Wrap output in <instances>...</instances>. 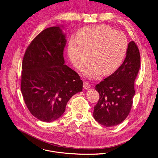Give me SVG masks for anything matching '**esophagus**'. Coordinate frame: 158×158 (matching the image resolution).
<instances>
[{
    "label": "esophagus",
    "mask_w": 158,
    "mask_h": 158,
    "mask_svg": "<svg viewBox=\"0 0 158 158\" xmlns=\"http://www.w3.org/2000/svg\"><path fill=\"white\" fill-rule=\"evenodd\" d=\"M90 87H91V85H90V84L89 83L86 82V81L83 83V89H84L88 90V89H89L90 88Z\"/></svg>",
    "instance_id": "obj_1"
}]
</instances>
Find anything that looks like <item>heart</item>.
<instances>
[{
  "instance_id": "obj_1",
  "label": "heart",
  "mask_w": 158,
  "mask_h": 158,
  "mask_svg": "<svg viewBox=\"0 0 158 158\" xmlns=\"http://www.w3.org/2000/svg\"><path fill=\"white\" fill-rule=\"evenodd\" d=\"M68 46L70 61L81 69L89 61L92 62L83 70L86 76L98 78L102 72L109 75L120 66L126 56L128 41L126 35L115 31L109 26L98 25L82 28Z\"/></svg>"
}]
</instances>
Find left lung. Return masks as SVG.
<instances>
[{"label": "left lung", "instance_id": "1", "mask_svg": "<svg viewBox=\"0 0 158 158\" xmlns=\"http://www.w3.org/2000/svg\"><path fill=\"white\" fill-rule=\"evenodd\" d=\"M140 60L139 49L132 41L128 44L124 63L95 86L100 98L94 107V117L100 124L115 126L129 115L135 95L134 81L139 70Z\"/></svg>", "mask_w": 158, "mask_h": 158}]
</instances>
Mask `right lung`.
<instances>
[{"label": "right lung", "instance_id": "add662e5", "mask_svg": "<svg viewBox=\"0 0 158 158\" xmlns=\"http://www.w3.org/2000/svg\"><path fill=\"white\" fill-rule=\"evenodd\" d=\"M63 25L43 30L27 47L22 65L21 92L31 114L44 122L58 119L69 100L83 89V81L64 64Z\"/></svg>", "mask_w": 158, "mask_h": 158}]
</instances>
